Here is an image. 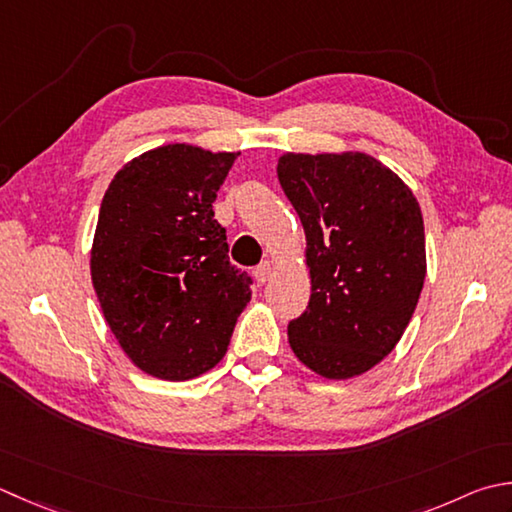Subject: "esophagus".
<instances>
[{
	"mask_svg": "<svg viewBox=\"0 0 512 512\" xmlns=\"http://www.w3.org/2000/svg\"><path fill=\"white\" fill-rule=\"evenodd\" d=\"M270 275H273V264H270V262H262V264L255 268L257 284H266L268 279H270Z\"/></svg>",
	"mask_w": 512,
	"mask_h": 512,
	"instance_id": "esophagus-1",
	"label": "esophagus"
}]
</instances>
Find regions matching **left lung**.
Wrapping results in <instances>:
<instances>
[{
  "label": "left lung",
  "mask_w": 512,
  "mask_h": 512,
  "mask_svg": "<svg viewBox=\"0 0 512 512\" xmlns=\"http://www.w3.org/2000/svg\"><path fill=\"white\" fill-rule=\"evenodd\" d=\"M277 177L306 233L310 302L288 324L295 357L350 379L397 346L426 277L424 219L402 179L366 153H286Z\"/></svg>",
  "instance_id": "8db88e82"
}]
</instances>
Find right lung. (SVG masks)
I'll return each mask as SVG.
<instances>
[{
	"instance_id": "right-lung-1",
	"label": "right lung",
	"mask_w": 512,
	"mask_h": 512,
	"mask_svg": "<svg viewBox=\"0 0 512 512\" xmlns=\"http://www.w3.org/2000/svg\"><path fill=\"white\" fill-rule=\"evenodd\" d=\"M237 155L159 146L124 164L102 199L90 277L119 346L153 377L186 382L217 366L250 302L213 213Z\"/></svg>"
}]
</instances>
